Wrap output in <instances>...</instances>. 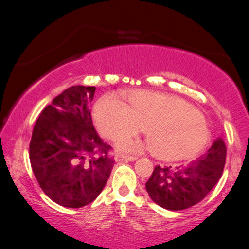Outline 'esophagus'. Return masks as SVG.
<instances>
[{
    "instance_id": "obj_1",
    "label": "esophagus",
    "mask_w": 249,
    "mask_h": 249,
    "mask_svg": "<svg viewBox=\"0 0 249 249\" xmlns=\"http://www.w3.org/2000/svg\"><path fill=\"white\" fill-rule=\"evenodd\" d=\"M137 159L136 156H129V155H124V154H115L114 160L117 162H122V161H135Z\"/></svg>"
}]
</instances>
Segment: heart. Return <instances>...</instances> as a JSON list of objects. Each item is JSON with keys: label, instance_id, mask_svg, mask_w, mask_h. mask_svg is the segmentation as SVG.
I'll use <instances>...</instances> for the list:
<instances>
[{"label": "heart", "instance_id": "obj_1", "mask_svg": "<svg viewBox=\"0 0 249 249\" xmlns=\"http://www.w3.org/2000/svg\"><path fill=\"white\" fill-rule=\"evenodd\" d=\"M124 100L125 105L108 95L95 105V121L105 138L118 141L138 134L145 127L152 152L163 160L189 158L205 147L209 141L206 122L186 101L145 89L125 94ZM118 148L136 152L142 144L124 138L118 142Z\"/></svg>", "mask_w": 249, "mask_h": 249}]
</instances>
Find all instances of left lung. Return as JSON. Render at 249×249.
I'll return each mask as SVG.
<instances>
[{"instance_id":"obj_1","label":"left lung","mask_w":249,"mask_h":249,"mask_svg":"<svg viewBox=\"0 0 249 249\" xmlns=\"http://www.w3.org/2000/svg\"><path fill=\"white\" fill-rule=\"evenodd\" d=\"M226 155V144L217 138L207 153L188 165L176 168L156 165L146 182V190L153 202L163 209L180 211L196 205L220 180Z\"/></svg>"}]
</instances>
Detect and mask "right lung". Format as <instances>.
<instances>
[{"label": "right lung", "mask_w": 249, "mask_h": 249, "mask_svg": "<svg viewBox=\"0 0 249 249\" xmlns=\"http://www.w3.org/2000/svg\"><path fill=\"white\" fill-rule=\"evenodd\" d=\"M96 88L72 86L44 108L34 127L29 159L43 192L61 206L96 199L114 165L112 148L95 130L88 103Z\"/></svg>", "instance_id": "1"}]
</instances>
